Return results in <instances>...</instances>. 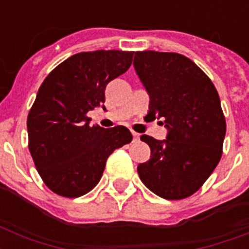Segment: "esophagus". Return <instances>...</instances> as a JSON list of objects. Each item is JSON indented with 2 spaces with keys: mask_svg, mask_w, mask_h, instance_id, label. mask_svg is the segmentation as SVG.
<instances>
[{
  "mask_svg": "<svg viewBox=\"0 0 249 249\" xmlns=\"http://www.w3.org/2000/svg\"><path fill=\"white\" fill-rule=\"evenodd\" d=\"M132 134H133V138H134V140H140V134H138V133H136V132H132Z\"/></svg>",
  "mask_w": 249,
  "mask_h": 249,
  "instance_id": "esophagus-1",
  "label": "esophagus"
}]
</instances>
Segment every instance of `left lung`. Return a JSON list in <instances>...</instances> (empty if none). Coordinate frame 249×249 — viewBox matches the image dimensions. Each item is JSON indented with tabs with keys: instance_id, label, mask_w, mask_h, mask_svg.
Masks as SVG:
<instances>
[{
	"instance_id": "8db88e82",
	"label": "left lung",
	"mask_w": 249,
	"mask_h": 249,
	"mask_svg": "<svg viewBox=\"0 0 249 249\" xmlns=\"http://www.w3.org/2000/svg\"><path fill=\"white\" fill-rule=\"evenodd\" d=\"M137 75L150 94V120L163 119L165 141L141 137L151 158L138 165L141 181L158 196L181 200L195 194L222 156L226 120L216 88L187 56L137 52ZM161 123V121H160Z\"/></svg>"
}]
</instances>
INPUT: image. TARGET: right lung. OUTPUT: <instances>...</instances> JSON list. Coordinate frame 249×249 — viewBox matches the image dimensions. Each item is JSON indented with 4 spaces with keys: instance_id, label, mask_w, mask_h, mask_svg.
I'll return each mask as SVG.
<instances>
[{
    "instance_id": "obj_1",
    "label": "right lung",
    "mask_w": 249,
    "mask_h": 249,
    "mask_svg": "<svg viewBox=\"0 0 249 249\" xmlns=\"http://www.w3.org/2000/svg\"><path fill=\"white\" fill-rule=\"evenodd\" d=\"M134 52L97 50L70 56L44 83L27 119L28 148L42 181L53 193L79 197L101 179L116 148L130 143L123 125H89L88 112L105 103L111 80L129 70Z\"/></svg>"
}]
</instances>
